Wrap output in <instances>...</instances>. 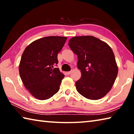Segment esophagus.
Listing matches in <instances>:
<instances>
[{
	"label": "esophagus",
	"instance_id": "1",
	"mask_svg": "<svg viewBox=\"0 0 134 134\" xmlns=\"http://www.w3.org/2000/svg\"><path fill=\"white\" fill-rule=\"evenodd\" d=\"M72 72V71H67V74H68V75H69V74H71V72Z\"/></svg>",
	"mask_w": 134,
	"mask_h": 134
}]
</instances>
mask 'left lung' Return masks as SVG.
Here are the masks:
<instances>
[{
    "mask_svg": "<svg viewBox=\"0 0 134 134\" xmlns=\"http://www.w3.org/2000/svg\"><path fill=\"white\" fill-rule=\"evenodd\" d=\"M69 45L78 57L81 78L76 82L77 92L86 98L97 100L105 96L115 83L118 72L112 48L93 36L74 37Z\"/></svg>",
    "mask_w": 134,
    "mask_h": 134,
    "instance_id": "left-lung-1",
    "label": "left lung"
}]
</instances>
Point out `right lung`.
<instances>
[{
  "label": "right lung",
  "instance_id": "obj_1",
  "mask_svg": "<svg viewBox=\"0 0 134 134\" xmlns=\"http://www.w3.org/2000/svg\"><path fill=\"white\" fill-rule=\"evenodd\" d=\"M67 37L49 36L31 43L20 62V77L25 87L35 98L46 100L58 92L64 75L58 68V53Z\"/></svg>",
  "mask_w": 134,
  "mask_h": 134
}]
</instances>
